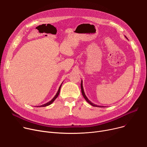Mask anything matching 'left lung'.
I'll return each mask as SVG.
<instances>
[{
    "instance_id": "left-lung-1",
    "label": "left lung",
    "mask_w": 147,
    "mask_h": 147,
    "mask_svg": "<svg viewBox=\"0 0 147 147\" xmlns=\"http://www.w3.org/2000/svg\"><path fill=\"white\" fill-rule=\"evenodd\" d=\"M126 38H127V37H126ZM81 90H82V95H83L84 98L85 99L86 101L89 104H90L91 105L94 106V107H103V106H99V105H96V104H94V103L91 102L89 101V100L88 99V98H87V96H86L85 94H84V90H83V81H82V80L81 81Z\"/></svg>"
}]
</instances>
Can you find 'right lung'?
<instances>
[{
    "mask_svg": "<svg viewBox=\"0 0 147 147\" xmlns=\"http://www.w3.org/2000/svg\"><path fill=\"white\" fill-rule=\"evenodd\" d=\"M62 84H63V83H61V84L60 85V86H59V89H58V92H57V93L56 94V95H55V96H54L53 98V99H52V100H51V101H49V102H47V103H46V104H43V105H39V106H37V107H46V106H48V105H51L54 101H55V100L57 99V98L58 97V96L59 95V92H60V89H61V86H62Z\"/></svg>",
    "mask_w": 147,
    "mask_h": 147,
    "instance_id": "add662e5",
    "label": "right lung"
}]
</instances>
